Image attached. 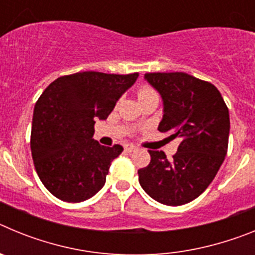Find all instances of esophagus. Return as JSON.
Wrapping results in <instances>:
<instances>
[{
  "mask_svg": "<svg viewBox=\"0 0 255 255\" xmlns=\"http://www.w3.org/2000/svg\"><path fill=\"white\" fill-rule=\"evenodd\" d=\"M136 149V147H135L134 144H126L125 145V150L126 152H132V150Z\"/></svg>",
  "mask_w": 255,
  "mask_h": 255,
  "instance_id": "esophagus-1",
  "label": "esophagus"
}]
</instances>
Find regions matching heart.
Here are the masks:
<instances>
[{"instance_id":"b5f03b06","label":"heart","mask_w":255,"mask_h":255,"mask_svg":"<svg viewBox=\"0 0 255 255\" xmlns=\"http://www.w3.org/2000/svg\"><path fill=\"white\" fill-rule=\"evenodd\" d=\"M150 94H154V92H153L152 89H150V88L143 87V88H141V89H140V91H139L138 97H139V100H141V98H144V97L150 96Z\"/></svg>"}]
</instances>
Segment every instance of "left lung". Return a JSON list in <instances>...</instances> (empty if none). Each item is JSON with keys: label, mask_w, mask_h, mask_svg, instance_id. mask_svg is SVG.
<instances>
[{"label": "left lung", "mask_w": 255, "mask_h": 255, "mask_svg": "<svg viewBox=\"0 0 255 255\" xmlns=\"http://www.w3.org/2000/svg\"><path fill=\"white\" fill-rule=\"evenodd\" d=\"M144 79L163 102L158 130L180 144L171 161L162 150H149L139 182L159 203L182 206L208 188L226 157L229 108L215 85L186 73H148Z\"/></svg>", "instance_id": "left-lung-1"}]
</instances>
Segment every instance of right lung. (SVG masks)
<instances>
[{
	"label": "right lung",
	"mask_w": 255,
	"mask_h": 255,
	"mask_svg": "<svg viewBox=\"0 0 255 255\" xmlns=\"http://www.w3.org/2000/svg\"><path fill=\"white\" fill-rule=\"evenodd\" d=\"M139 74L84 71L61 76L37 101L30 148L35 171L58 199L79 203L103 188L119 144L105 147L93 139L97 119L106 120Z\"/></svg>",
	"instance_id": "right-lung-1"
}]
</instances>
